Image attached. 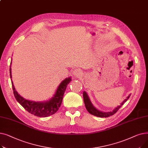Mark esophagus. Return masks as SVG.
<instances>
[{
    "mask_svg": "<svg viewBox=\"0 0 148 148\" xmlns=\"http://www.w3.org/2000/svg\"><path fill=\"white\" fill-rule=\"evenodd\" d=\"M73 74L74 75L77 77V78H78V77H80V76H82V72L80 69H75L74 72H73Z\"/></svg>",
    "mask_w": 148,
    "mask_h": 148,
    "instance_id": "1",
    "label": "esophagus"
}]
</instances>
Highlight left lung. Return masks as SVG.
Here are the masks:
<instances>
[{"label": "left lung", "mask_w": 148, "mask_h": 148, "mask_svg": "<svg viewBox=\"0 0 148 148\" xmlns=\"http://www.w3.org/2000/svg\"><path fill=\"white\" fill-rule=\"evenodd\" d=\"M131 95H128V97L123 101L121 103V104L120 106H119L118 107H117L116 108H115L114 109L110 112H100L99 110H98L97 109L93 106V105L92 104V103L90 101V99L86 94V92H83V99H84V105L85 107H86V110H88V112L96 116H98V117H100V118H107V117H109L110 116H112L113 114H114V113H116L118 111V110L121 107V106L125 103L128 100V99L130 98Z\"/></svg>", "instance_id": "left-lung-1"}]
</instances>
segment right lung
<instances>
[{"label": "right lung", "mask_w": 148, "mask_h": 148, "mask_svg": "<svg viewBox=\"0 0 148 148\" xmlns=\"http://www.w3.org/2000/svg\"><path fill=\"white\" fill-rule=\"evenodd\" d=\"M10 77L12 78L11 66L10 68ZM71 81V79L70 77L62 81L58 86L54 97L49 101L46 102H35L27 100L18 94V93L15 89L12 82V86L15 99L25 110L29 113L38 116V117H47V116L54 114L59 110V108L62 104V99H63L67 84H68Z\"/></svg>", "instance_id": "1"}]
</instances>
